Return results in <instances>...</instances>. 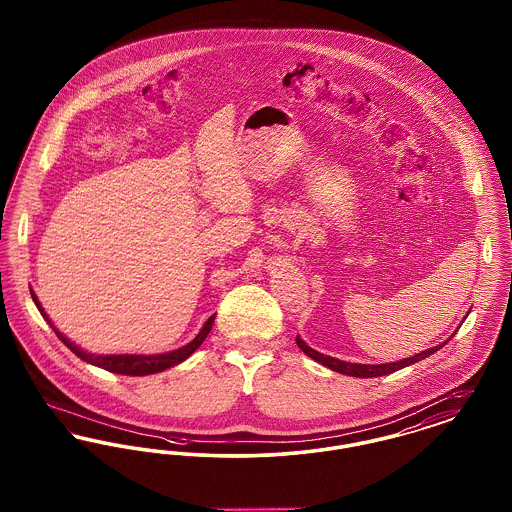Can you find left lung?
<instances>
[{"label":"left lung","instance_id":"8db88e82","mask_svg":"<svg viewBox=\"0 0 512 512\" xmlns=\"http://www.w3.org/2000/svg\"><path fill=\"white\" fill-rule=\"evenodd\" d=\"M449 340H451V338H449ZM447 341H443L441 345H436V347H432V349H426V351H422V353H418V355H414V357L403 359V361H397V363H388V365H355V363H345V361L332 359V357H328V355H322V353H318L315 349H311V347H309L305 341L301 340L299 336L295 338V343L299 345V349H301L305 355H309L311 359H315V361L320 363V365L328 366L330 370H336V372H341V374H347V376H359V378L386 376V374H391V372H395V370H399V368L414 365V363H418V361H422V359L430 357L432 353H436V351L441 349Z\"/></svg>","mask_w":512,"mask_h":512}]
</instances>
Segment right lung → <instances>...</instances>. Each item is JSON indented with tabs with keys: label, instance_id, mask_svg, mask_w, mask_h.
Listing matches in <instances>:
<instances>
[{
	"label": "right lung",
	"instance_id": "right-lung-1",
	"mask_svg": "<svg viewBox=\"0 0 512 512\" xmlns=\"http://www.w3.org/2000/svg\"><path fill=\"white\" fill-rule=\"evenodd\" d=\"M30 295H32V301L36 303L38 311L42 313V317L46 318L49 326L53 328V324H51V320L46 315V311L42 309L36 293L30 290ZM213 322H215V315L209 317V320L205 322V326L201 328V332L188 345H184L180 349H174V351H169V353H161V355H90V353L82 351L78 345H74L73 341L67 340L57 328H53V332L57 334L59 340L63 341L73 351L76 357H80L82 361H86L90 365L105 368V370L115 372V374H124V376H147V374H155V372H161L165 368H171V366L186 361L194 353L195 349L205 341V338L209 336V332L213 328Z\"/></svg>",
	"mask_w": 512,
	"mask_h": 512
}]
</instances>
